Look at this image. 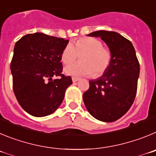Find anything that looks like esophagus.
Segmentation results:
<instances>
[{
	"mask_svg": "<svg viewBox=\"0 0 156 156\" xmlns=\"http://www.w3.org/2000/svg\"><path fill=\"white\" fill-rule=\"evenodd\" d=\"M79 79H80V78H77V77H72L73 82H76V81H78Z\"/></svg>",
	"mask_w": 156,
	"mask_h": 156,
	"instance_id": "34e87169",
	"label": "esophagus"
}]
</instances>
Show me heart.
Segmentation results:
<instances>
[{
	"mask_svg": "<svg viewBox=\"0 0 156 156\" xmlns=\"http://www.w3.org/2000/svg\"><path fill=\"white\" fill-rule=\"evenodd\" d=\"M80 56L81 62L66 67L64 72L69 75L102 76L111 64L112 54L103 47L100 40L92 37L80 38L74 43H68L61 52V59L64 64H70Z\"/></svg>",
	"mask_w": 156,
	"mask_h": 156,
	"instance_id": "1",
	"label": "heart"
}]
</instances>
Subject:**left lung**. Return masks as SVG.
I'll return each mask as SVG.
<instances>
[{"instance_id":"left-lung-1","label":"left lung","mask_w":156,"mask_h":156,"mask_svg":"<svg viewBox=\"0 0 156 156\" xmlns=\"http://www.w3.org/2000/svg\"><path fill=\"white\" fill-rule=\"evenodd\" d=\"M102 39L112 54L111 64L106 73L89 81L83 94L88 113L97 120L113 122L125 114L135 99L140 64L130 40L116 32L95 31L88 34Z\"/></svg>"}]
</instances>
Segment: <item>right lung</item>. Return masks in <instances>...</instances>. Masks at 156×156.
Masks as SVG:
<instances>
[{"instance_id": "obj_1", "label": "right lung", "mask_w": 156, "mask_h": 156, "mask_svg": "<svg viewBox=\"0 0 156 156\" xmlns=\"http://www.w3.org/2000/svg\"><path fill=\"white\" fill-rule=\"evenodd\" d=\"M68 40L44 33L27 34L17 41L11 62L13 91L19 105L32 116L52 114L72 84L61 74V55ZM60 76L61 79L53 80Z\"/></svg>"}]
</instances>
